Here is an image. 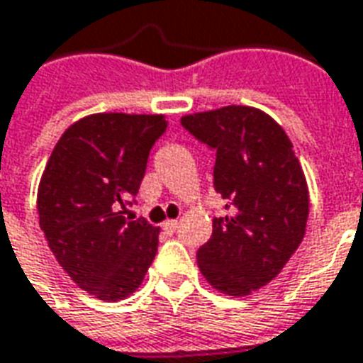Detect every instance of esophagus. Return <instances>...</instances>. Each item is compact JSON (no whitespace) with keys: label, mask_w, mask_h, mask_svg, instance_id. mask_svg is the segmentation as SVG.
Listing matches in <instances>:
<instances>
[{"label":"esophagus","mask_w":363,"mask_h":363,"mask_svg":"<svg viewBox=\"0 0 363 363\" xmlns=\"http://www.w3.org/2000/svg\"><path fill=\"white\" fill-rule=\"evenodd\" d=\"M164 228H166L168 233H176L177 228H179V223H177V220H174V218H169V220H166V223H164Z\"/></svg>","instance_id":"1"}]
</instances>
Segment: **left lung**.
<instances>
[{
  "label": "left lung",
  "mask_w": 363,
  "mask_h": 363,
  "mask_svg": "<svg viewBox=\"0 0 363 363\" xmlns=\"http://www.w3.org/2000/svg\"><path fill=\"white\" fill-rule=\"evenodd\" d=\"M186 130L217 152L215 189L227 217L213 218L199 269L217 291L242 297L284 269L307 228L309 187L289 136L268 113L228 105L182 117Z\"/></svg>",
  "instance_id": "left-lung-1"
}]
</instances>
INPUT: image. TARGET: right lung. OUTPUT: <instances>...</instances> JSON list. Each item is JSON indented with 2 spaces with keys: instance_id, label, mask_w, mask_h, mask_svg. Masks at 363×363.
I'll return each instance as SVG.
<instances>
[{
  "instance_id": "right-lung-1",
  "label": "right lung",
  "mask_w": 363,
  "mask_h": 363,
  "mask_svg": "<svg viewBox=\"0 0 363 363\" xmlns=\"http://www.w3.org/2000/svg\"><path fill=\"white\" fill-rule=\"evenodd\" d=\"M166 127L164 115H87L64 130L46 162L38 225L64 272L97 299L135 293L156 256L160 228L125 215Z\"/></svg>"
}]
</instances>
